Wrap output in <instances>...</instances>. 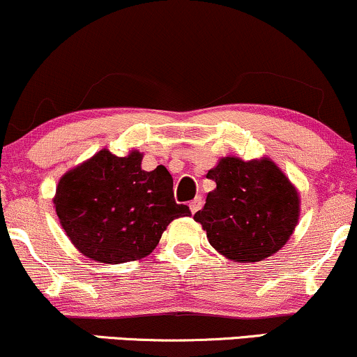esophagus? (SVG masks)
Returning a JSON list of instances; mask_svg holds the SVG:
<instances>
[{"mask_svg": "<svg viewBox=\"0 0 357 357\" xmlns=\"http://www.w3.org/2000/svg\"><path fill=\"white\" fill-rule=\"evenodd\" d=\"M201 208H203V199H201V197L197 196V197H195V199H192L191 203H190V209H191V213L195 214V213L199 211Z\"/></svg>", "mask_w": 357, "mask_h": 357, "instance_id": "34e87169", "label": "esophagus"}]
</instances>
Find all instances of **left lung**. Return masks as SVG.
Listing matches in <instances>:
<instances>
[{
    "instance_id": "1",
    "label": "left lung",
    "mask_w": 357,
    "mask_h": 357,
    "mask_svg": "<svg viewBox=\"0 0 357 357\" xmlns=\"http://www.w3.org/2000/svg\"><path fill=\"white\" fill-rule=\"evenodd\" d=\"M206 176L216 188L195 221L220 255L234 263H257L284 246L298 225L301 199L276 162L226 156Z\"/></svg>"
}]
</instances>
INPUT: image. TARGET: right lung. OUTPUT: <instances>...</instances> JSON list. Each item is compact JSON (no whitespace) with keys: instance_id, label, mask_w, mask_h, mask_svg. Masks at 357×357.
Listing matches in <instances>:
<instances>
[{"instance_id":"right-lung-1","label":"right lung","mask_w":357,"mask_h":357,"mask_svg":"<svg viewBox=\"0 0 357 357\" xmlns=\"http://www.w3.org/2000/svg\"><path fill=\"white\" fill-rule=\"evenodd\" d=\"M143 153L119 158L101 149L56 186L53 203L64 233L81 255L98 263L121 264L151 255L167 225L191 216L173 196L165 166L141 169Z\"/></svg>"}]
</instances>
